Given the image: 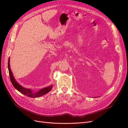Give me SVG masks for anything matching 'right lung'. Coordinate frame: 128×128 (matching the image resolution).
Segmentation results:
<instances>
[{
    "instance_id": "1",
    "label": "right lung",
    "mask_w": 128,
    "mask_h": 128,
    "mask_svg": "<svg viewBox=\"0 0 128 128\" xmlns=\"http://www.w3.org/2000/svg\"><path fill=\"white\" fill-rule=\"evenodd\" d=\"M10 58L8 59V71H9V75L10 77L11 80V82L12 83L13 86L14 87L18 90L19 92H20L22 94H24L29 96L31 98H37L40 97L42 96L45 94H46L48 93L50 90H51L53 86L52 85L50 86H49L46 87L45 88H43L40 90L39 91L37 92H34L32 90H31L30 88H24L23 86H21L20 84H19L14 78V77L13 75V73L12 72V70L10 68Z\"/></svg>"
}]
</instances>
